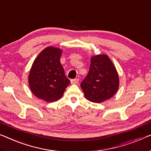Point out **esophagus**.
<instances>
[{"instance_id": "34e87169", "label": "esophagus", "mask_w": 151, "mask_h": 151, "mask_svg": "<svg viewBox=\"0 0 151 151\" xmlns=\"http://www.w3.org/2000/svg\"><path fill=\"white\" fill-rule=\"evenodd\" d=\"M78 81H79V79H78V78H75V79H72L70 81L72 84H77Z\"/></svg>"}]
</instances>
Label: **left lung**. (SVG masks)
Masks as SVG:
<instances>
[{"label":"left lung","mask_w":151,"mask_h":151,"mask_svg":"<svg viewBox=\"0 0 151 151\" xmlns=\"http://www.w3.org/2000/svg\"><path fill=\"white\" fill-rule=\"evenodd\" d=\"M119 87L118 73L109 56H91L88 75L81 83L85 98L95 103L104 102L116 93Z\"/></svg>","instance_id":"1"}]
</instances>
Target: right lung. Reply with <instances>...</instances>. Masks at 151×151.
Returning <instances> with one entry per match:
<instances>
[{"label":"right lung","instance_id":"right-lung-1","mask_svg":"<svg viewBox=\"0 0 151 151\" xmlns=\"http://www.w3.org/2000/svg\"><path fill=\"white\" fill-rule=\"evenodd\" d=\"M62 50L55 47H47L40 52L31 67L28 83L36 97L53 102L62 97L70 81L66 77L60 63Z\"/></svg>","mask_w":151,"mask_h":151}]
</instances>
